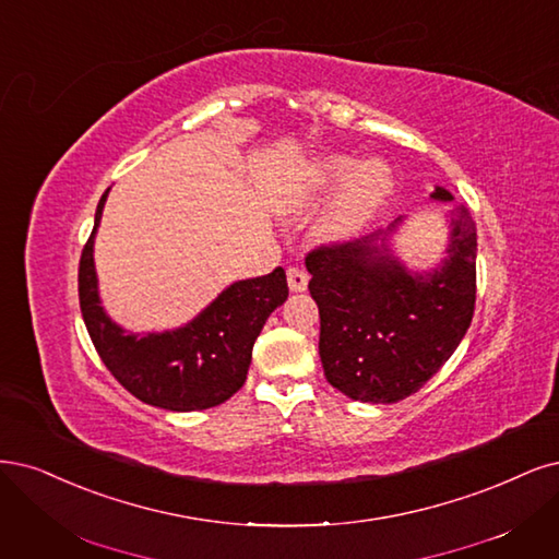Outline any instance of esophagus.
<instances>
[{
	"mask_svg": "<svg viewBox=\"0 0 559 559\" xmlns=\"http://www.w3.org/2000/svg\"><path fill=\"white\" fill-rule=\"evenodd\" d=\"M286 282H288V288H292L294 294H300L307 288V282H310V277H307V273L300 271V267H288Z\"/></svg>",
	"mask_w": 559,
	"mask_h": 559,
	"instance_id": "34e87169",
	"label": "esophagus"
}]
</instances>
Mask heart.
<instances>
[{
  "mask_svg": "<svg viewBox=\"0 0 559 559\" xmlns=\"http://www.w3.org/2000/svg\"><path fill=\"white\" fill-rule=\"evenodd\" d=\"M298 185L307 197L333 194L314 224V234L325 242H344L356 238L386 205L395 176L381 157L356 162L346 152H325L300 168Z\"/></svg>",
  "mask_w": 559,
  "mask_h": 559,
  "instance_id": "obj_1",
  "label": "heart"
}]
</instances>
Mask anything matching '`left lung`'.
<instances>
[{
    "label": "left lung",
    "instance_id": "8db88e82",
    "mask_svg": "<svg viewBox=\"0 0 559 559\" xmlns=\"http://www.w3.org/2000/svg\"><path fill=\"white\" fill-rule=\"evenodd\" d=\"M432 201L453 194L435 187ZM404 217L354 242L319 247L305 265L319 305L325 379L358 402L391 404L416 393L463 342L476 300V224L465 205L449 213V240L430 271L395 254Z\"/></svg>",
    "mask_w": 559,
    "mask_h": 559
}]
</instances>
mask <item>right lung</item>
I'll return each mask as SVG.
<instances>
[{
  "mask_svg": "<svg viewBox=\"0 0 559 559\" xmlns=\"http://www.w3.org/2000/svg\"><path fill=\"white\" fill-rule=\"evenodd\" d=\"M108 191L96 205L92 236L79 271L81 312L87 333L110 374L141 402L168 412L217 407L242 389L263 325L286 300L282 267L271 275L238 280L180 329L129 333L102 305L94 267V238Z\"/></svg>",
  "mask_w": 559,
  "mask_h": 559,
  "instance_id": "add662e5",
  "label": "right lung"
}]
</instances>
